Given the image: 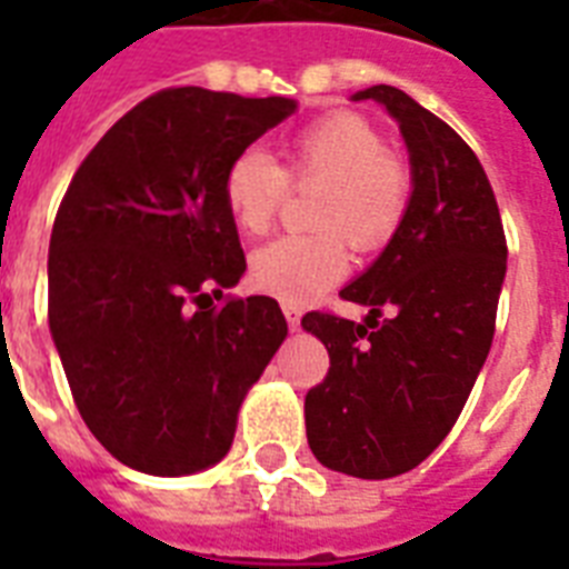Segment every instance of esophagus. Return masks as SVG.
Wrapping results in <instances>:
<instances>
[{
    "label": "esophagus",
    "mask_w": 569,
    "mask_h": 569,
    "mask_svg": "<svg viewBox=\"0 0 569 569\" xmlns=\"http://www.w3.org/2000/svg\"><path fill=\"white\" fill-rule=\"evenodd\" d=\"M283 316H286V321H289V328L298 330V325H301V307H295V303H283Z\"/></svg>",
    "instance_id": "34e87169"
}]
</instances>
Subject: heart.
<instances>
[{
    "mask_svg": "<svg viewBox=\"0 0 569 569\" xmlns=\"http://www.w3.org/2000/svg\"><path fill=\"white\" fill-rule=\"evenodd\" d=\"M289 176L319 182L316 236H283L250 257V283L280 301H310L342 280L348 241L383 248L410 206V173L383 150L372 123L339 111L298 129L286 144V171L262 150H241L223 173V203L241 232L259 236L283 203Z\"/></svg>",
    "mask_w": 569,
    "mask_h": 569,
    "instance_id": "heart-1",
    "label": "heart"
}]
</instances>
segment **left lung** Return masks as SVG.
Returning <instances> with one entry per match:
<instances>
[{
	"mask_svg": "<svg viewBox=\"0 0 569 569\" xmlns=\"http://www.w3.org/2000/svg\"><path fill=\"white\" fill-rule=\"evenodd\" d=\"M351 100L378 102L398 123L410 206L378 259L339 292L369 307L366 319H301L330 355L303 416L321 467L392 478L419 467L458 422L490 355L508 248L485 168L449 123L392 84Z\"/></svg>",
	"mask_w": 569,
	"mask_h": 569,
	"instance_id": "8db88e82",
	"label": "left lung"
}]
</instances>
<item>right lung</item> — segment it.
<instances>
[{
	"label": "right lung",
	"mask_w": 569,
	"mask_h": 569,
	"mask_svg": "<svg viewBox=\"0 0 569 569\" xmlns=\"http://www.w3.org/2000/svg\"><path fill=\"white\" fill-rule=\"evenodd\" d=\"M289 97L159 91L79 164L49 239V333L84 425L147 476L230 451L250 387L283 346L274 298L214 307L244 274L223 173L295 114Z\"/></svg>",
	"instance_id": "add662e5"
}]
</instances>
